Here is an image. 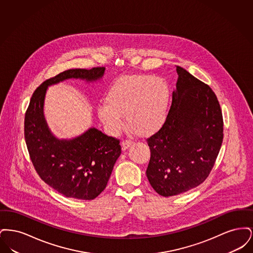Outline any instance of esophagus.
Listing matches in <instances>:
<instances>
[{"label":"esophagus","instance_id":"34e87169","mask_svg":"<svg viewBox=\"0 0 253 253\" xmlns=\"http://www.w3.org/2000/svg\"><path fill=\"white\" fill-rule=\"evenodd\" d=\"M133 144V141L132 140H129V139H125L121 142V146H122V150H126L128 149L129 147H131Z\"/></svg>","mask_w":253,"mask_h":253}]
</instances>
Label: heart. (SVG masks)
I'll use <instances>...</instances> for the list:
<instances>
[{
    "instance_id": "obj_1",
    "label": "heart",
    "mask_w": 253,
    "mask_h": 253,
    "mask_svg": "<svg viewBox=\"0 0 253 253\" xmlns=\"http://www.w3.org/2000/svg\"><path fill=\"white\" fill-rule=\"evenodd\" d=\"M169 102V89L163 79L145 74L126 76L110 87L97 116L111 134L121 131L123 115L134 132L149 134L164 123Z\"/></svg>"
}]
</instances>
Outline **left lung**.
<instances>
[{"mask_svg":"<svg viewBox=\"0 0 253 253\" xmlns=\"http://www.w3.org/2000/svg\"><path fill=\"white\" fill-rule=\"evenodd\" d=\"M176 72L166 121L147 138L151 158L146 174L153 189L165 197L203 183L223 141L222 111L214 92L180 66Z\"/></svg>","mask_w":253,"mask_h":253,"instance_id":"8db88e82","label":"left lung"}]
</instances>
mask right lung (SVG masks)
I'll return each instance as SVG.
<instances>
[{"label": "right lung", "mask_w": 253, "mask_h": 253, "mask_svg": "<svg viewBox=\"0 0 253 253\" xmlns=\"http://www.w3.org/2000/svg\"><path fill=\"white\" fill-rule=\"evenodd\" d=\"M104 67L69 69L46 80L33 93L24 117V139L37 173L65 197L93 200L103 192L117 159L120 140L90 128L73 139H58L50 132L43 116V101L49 85L68 79L95 82Z\"/></svg>", "instance_id": "1"}]
</instances>
